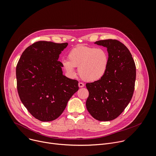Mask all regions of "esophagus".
<instances>
[{"label":"esophagus","mask_w":156,"mask_h":156,"mask_svg":"<svg viewBox=\"0 0 156 156\" xmlns=\"http://www.w3.org/2000/svg\"><path fill=\"white\" fill-rule=\"evenodd\" d=\"M78 86H79L80 87H83L84 86V84L83 83H78Z\"/></svg>","instance_id":"esophagus-1"}]
</instances>
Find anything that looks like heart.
<instances>
[{
  "label": "heart",
  "mask_w": 156,
  "mask_h": 156,
  "mask_svg": "<svg viewBox=\"0 0 156 156\" xmlns=\"http://www.w3.org/2000/svg\"><path fill=\"white\" fill-rule=\"evenodd\" d=\"M68 60H62V69L70 77H75V67L78 68L80 77L86 81L96 82L106 75L109 66V55L104 48L78 45L70 50Z\"/></svg>",
  "instance_id": "heart-1"
}]
</instances>
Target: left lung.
Instances as JSON below:
<instances>
[{"label":"left lung","mask_w":156,"mask_h":156,"mask_svg":"<svg viewBox=\"0 0 156 156\" xmlns=\"http://www.w3.org/2000/svg\"><path fill=\"white\" fill-rule=\"evenodd\" d=\"M107 48L109 66L101 80L86 83L89 91L87 110L99 121L118 117L130 102L135 90L136 66L132 55L123 44L115 39L94 42Z\"/></svg>","instance_id":"obj_1"}]
</instances>
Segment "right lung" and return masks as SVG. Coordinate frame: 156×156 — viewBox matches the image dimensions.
<instances>
[{"label":"right lung","instance_id":"1","mask_svg":"<svg viewBox=\"0 0 156 156\" xmlns=\"http://www.w3.org/2000/svg\"><path fill=\"white\" fill-rule=\"evenodd\" d=\"M68 43L38 41L22 53L16 68L17 90L28 112L41 122L57 119L78 90V81L63 75L59 55Z\"/></svg>","mask_w":156,"mask_h":156}]
</instances>
